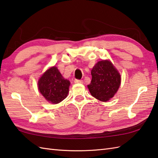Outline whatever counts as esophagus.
I'll list each match as a JSON object with an SVG mask.
<instances>
[{"label": "esophagus", "instance_id": "1", "mask_svg": "<svg viewBox=\"0 0 158 158\" xmlns=\"http://www.w3.org/2000/svg\"><path fill=\"white\" fill-rule=\"evenodd\" d=\"M74 82H75V83H80V84H82V83H83V80H78V79H76V80H74Z\"/></svg>", "mask_w": 158, "mask_h": 158}]
</instances>
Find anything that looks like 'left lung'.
Returning <instances> with one entry per match:
<instances>
[{"instance_id": "left-lung-1", "label": "left lung", "mask_w": 158, "mask_h": 158, "mask_svg": "<svg viewBox=\"0 0 158 158\" xmlns=\"http://www.w3.org/2000/svg\"><path fill=\"white\" fill-rule=\"evenodd\" d=\"M92 80L88 85L91 95L106 102L112 98L120 86L121 76L109 60L99 61L91 70Z\"/></svg>"}]
</instances>
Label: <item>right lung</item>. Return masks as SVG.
I'll return each mask as SVG.
<instances>
[{
  "instance_id": "1",
  "label": "right lung",
  "mask_w": 158,
  "mask_h": 158,
  "mask_svg": "<svg viewBox=\"0 0 158 158\" xmlns=\"http://www.w3.org/2000/svg\"><path fill=\"white\" fill-rule=\"evenodd\" d=\"M69 85L70 82L63 78L56 67L48 69L38 82L40 93L52 104H58L66 98Z\"/></svg>"
}]
</instances>
